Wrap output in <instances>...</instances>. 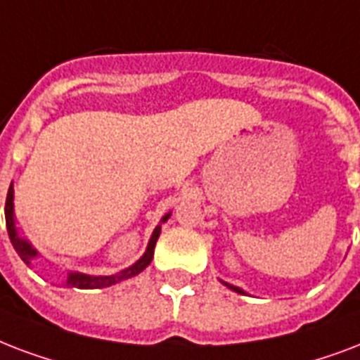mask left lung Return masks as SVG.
Here are the masks:
<instances>
[{
  "label": "left lung",
  "mask_w": 360,
  "mask_h": 360,
  "mask_svg": "<svg viewBox=\"0 0 360 360\" xmlns=\"http://www.w3.org/2000/svg\"><path fill=\"white\" fill-rule=\"evenodd\" d=\"M221 283H224V285H227L231 289V291H235V293H240V295H244V289H240V287H236V285H231V283H227V281H221Z\"/></svg>",
  "instance_id": "obj_1"
}]
</instances>
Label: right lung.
Returning <instances> with one entry per match:
<instances>
[{
	"label": "right lung",
	"instance_id": "obj_1",
	"mask_svg": "<svg viewBox=\"0 0 360 360\" xmlns=\"http://www.w3.org/2000/svg\"><path fill=\"white\" fill-rule=\"evenodd\" d=\"M171 218V212H167L165 216L161 218V221L155 225L154 233L150 236L148 246H146V252L142 253V257L139 261L127 266V269L120 270L116 274H108V276H91L84 274V272H67L65 281L61 283L63 287H77V289H103V287H110L114 283H120V281L129 280L133 276L141 274L142 270L146 269L152 259H154V248L155 242L160 238L161 233V225L165 224L167 219ZM5 221H7V233H9V238L15 246L16 253L20 255V259L27 266H32V261L35 257H39V252L32 246V242L20 236L18 233V227H16V218H15V188H13V182H11L9 193H7V200H5Z\"/></svg>",
	"mask_w": 360,
	"mask_h": 360
}]
</instances>
